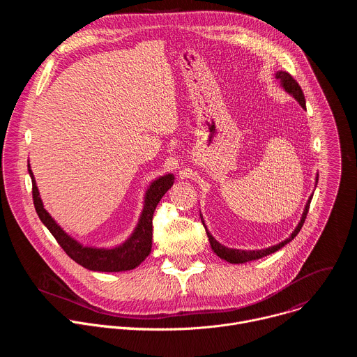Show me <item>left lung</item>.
<instances>
[{
	"label": "left lung",
	"instance_id": "8db88e82",
	"mask_svg": "<svg viewBox=\"0 0 357 357\" xmlns=\"http://www.w3.org/2000/svg\"><path fill=\"white\" fill-rule=\"evenodd\" d=\"M275 79L280 82L281 87L285 90V93H288L289 96H292L302 109H307V106H305V97H303V93L299 87V84L295 82V79L287 73V72H282V70H278L275 73ZM318 176L319 174H317L315 176V188H317V183H318ZM312 196L314 193L308 197L307 203H305V208H303V212H302V216H301V220L299 223L296 225V227L294 229V231L291 233V236L288 238H285L284 241L275 244V245H271V247H267V248H261V250H238V248H230V247H226L223 245L222 243H219L212 234L211 231L208 230L206 225H205V219H203V216L200 215V220L203 223V226H205V230L208 233V237H209V241H211V245H212V250L218 254V256L222 259V260H226L227 263H231V264H243V263H248V261H252V260H259V259H263L266 256H268V254H273L275 251H278L280 248H282L285 244H288L289 241L294 240V237L299 233L301 227L303 226V222L305 219H307V215H308V209H310V205H311V200H312Z\"/></svg>",
	"mask_w": 357,
	"mask_h": 357
}]
</instances>
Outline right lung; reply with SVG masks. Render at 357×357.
<instances>
[{
	"mask_svg": "<svg viewBox=\"0 0 357 357\" xmlns=\"http://www.w3.org/2000/svg\"><path fill=\"white\" fill-rule=\"evenodd\" d=\"M28 172L32 179V195L35 211L40 222L52 233L61 247L66 251L68 256L80 264L82 267L90 271L100 273H120L130 271L138 267L151 252L152 247V216L162 196L174 185L175 176L172 174H165L160 178H155L149 183L145 190L142 211L138 218V223L134 227L132 233L123 243L114 247H96L86 245L66 233L59 223L50 216L45 209L43 202L40 199L33 172L28 161Z\"/></svg>",
	"mask_w": 357,
	"mask_h": 357,
	"instance_id": "right-lung-1",
	"label": "right lung"
}]
</instances>
